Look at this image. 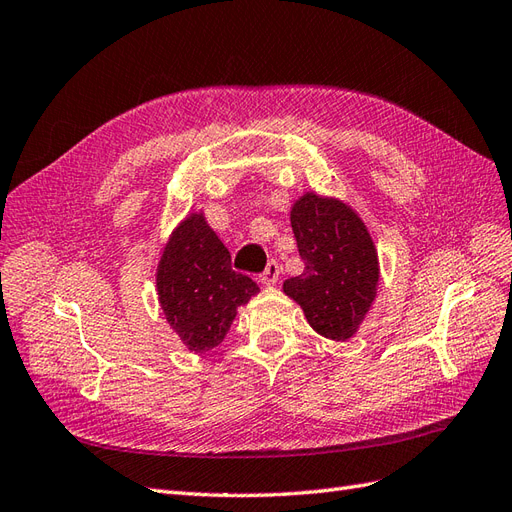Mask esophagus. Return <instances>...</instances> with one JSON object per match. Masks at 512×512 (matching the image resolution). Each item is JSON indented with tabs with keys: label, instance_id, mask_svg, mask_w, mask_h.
<instances>
[{
	"label": "esophagus",
	"instance_id": "esophagus-1",
	"mask_svg": "<svg viewBox=\"0 0 512 512\" xmlns=\"http://www.w3.org/2000/svg\"><path fill=\"white\" fill-rule=\"evenodd\" d=\"M278 278H280V265H278V262H275V260H271L269 265H267V269L258 275V280H260L262 284H267V286L278 282Z\"/></svg>",
	"mask_w": 512,
	"mask_h": 512
}]
</instances>
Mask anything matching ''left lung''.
Listing matches in <instances>:
<instances>
[{
  "mask_svg": "<svg viewBox=\"0 0 512 512\" xmlns=\"http://www.w3.org/2000/svg\"><path fill=\"white\" fill-rule=\"evenodd\" d=\"M303 271L284 282L308 323L329 340L351 338L377 293L379 265L366 226L347 204L306 193L290 211Z\"/></svg>",
  "mask_w": 512,
  "mask_h": 512,
  "instance_id": "1",
  "label": "left lung"
}]
</instances>
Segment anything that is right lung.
<instances>
[{"label":"right lung","mask_w":512,"mask_h":512,"mask_svg":"<svg viewBox=\"0 0 512 512\" xmlns=\"http://www.w3.org/2000/svg\"><path fill=\"white\" fill-rule=\"evenodd\" d=\"M165 319L193 353L215 349L228 334L237 308L258 293L256 282L230 265V252L202 215L178 226L157 271Z\"/></svg>","instance_id":"right-lung-1"}]
</instances>
